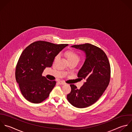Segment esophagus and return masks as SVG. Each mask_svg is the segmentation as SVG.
Here are the masks:
<instances>
[{
    "label": "esophagus",
    "mask_w": 132,
    "mask_h": 132,
    "mask_svg": "<svg viewBox=\"0 0 132 132\" xmlns=\"http://www.w3.org/2000/svg\"><path fill=\"white\" fill-rule=\"evenodd\" d=\"M58 83H59V84H60L61 85H64V84H65V82H64V81H58Z\"/></svg>",
    "instance_id": "1"
}]
</instances>
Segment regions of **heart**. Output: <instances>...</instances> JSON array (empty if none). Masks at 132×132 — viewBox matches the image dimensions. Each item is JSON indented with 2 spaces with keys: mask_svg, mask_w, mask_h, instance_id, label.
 Listing matches in <instances>:
<instances>
[{
  "mask_svg": "<svg viewBox=\"0 0 132 132\" xmlns=\"http://www.w3.org/2000/svg\"><path fill=\"white\" fill-rule=\"evenodd\" d=\"M66 55L69 61V62H78L80 61V57L79 55L75 51L73 50H69L66 52ZM58 55H56L55 57V59H56L58 57Z\"/></svg>",
  "mask_w": 132,
  "mask_h": 132,
  "instance_id": "obj_1",
  "label": "heart"
}]
</instances>
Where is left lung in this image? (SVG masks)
Instances as JSON below:
<instances>
[{"instance_id": "8db88e82", "label": "left lung", "mask_w": 132, "mask_h": 132, "mask_svg": "<svg viewBox=\"0 0 132 132\" xmlns=\"http://www.w3.org/2000/svg\"><path fill=\"white\" fill-rule=\"evenodd\" d=\"M86 53L84 63L78 77L86 79L80 89L70 84L71 92L67 96L69 102L78 108H85L97 102L108 86L111 78V66L108 57L101 48L86 43L71 46Z\"/></svg>"}]
</instances>
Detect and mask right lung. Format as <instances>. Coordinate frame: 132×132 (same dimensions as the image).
<instances>
[{"label":"right lung","instance_id":"right-lung-1","mask_svg":"<svg viewBox=\"0 0 132 132\" xmlns=\"http://www.w3.org/2000/svg\"><path fill=\"white\" fill-rule=\"evenodd\" d=\"M68 44L35 42L21 53L15 70V78L24 98L33 103L45 100L56 84L42 76L46 67L52 66L55 57Z\"/></svg>","mask_w":132,"mask_h":132}]
</instances>
